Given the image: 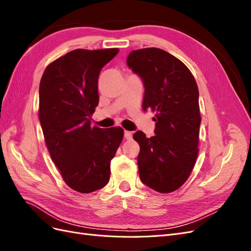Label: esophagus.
<instances>
[{"label":"esophagus","mask_w":251,"mask_h":251,"mask_svg":"<svg viewBox=\"0 0 251 251\" xmlns=\"http://www.w3.org/2000/svg\"><path fill=\"white\" fill-rule=\"evenodd\" d=\"M132 137H133V133H132V132H130V131H125V138H126V140L132 139Z\"/></svg>","instance_id":"1"}]
</instances>
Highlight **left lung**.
<instances>
[{
  "mask_svg": "<svg viewBox=\"0 0 251 251\" xmlns=\"http://www.w3.org/2000/svg\"><path fill=\"white\" fill-rule=\"evenodd\" d=\"M127 66L143 80L142 109L155 112V136L134 134L140 151L139 176L162 194L177 191L191 175L198 156L201 115L199 91L188 68L164 50H134Z\"/></svg>",
  "mask_w": 251,
  "mask_h": 251,
  "instance_id": "obj_1",
  "label": "left lung"
}]
</instances>
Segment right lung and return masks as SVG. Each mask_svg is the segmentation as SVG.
<instances>
[{
	"instance_id": "1",
	"label": "right lung",
	"mask_w": 251,
	"mask_h": 251,
	"mask_svg": "<svg viewBox=\"0 0 251 251\" xmlns=\"http://www.w3.org/2000/svg\"><path fill=\"white\" fill-rule=\"evenodd\" d=\"M118 48L76 49L45 69L40 82L39 118L45 142L65 183L89 194L108 184L111 160L124 138L120 126H91L100 101L102 67Z\"/></svg>"
}]
</instances>
